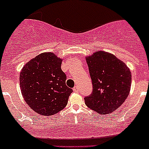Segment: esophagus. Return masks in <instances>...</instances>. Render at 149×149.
<instances>
[{
    "label": "esophagus",
    "instance_id": "esophagus-1",
    "mask_svg": "<svg viewBox=\"0 0 149 149\" xmlns=\"http://www.w3.org/2000/svg\"><path fill=\"white\" fill-rule=\"evenodd\" d=\"M73 91L74 92V93H79V88L77 87V86H75V87H74L73 89Z\"/></svg>",
    "mask_w": 149,
    "mask_h": 149
}]
</instances>
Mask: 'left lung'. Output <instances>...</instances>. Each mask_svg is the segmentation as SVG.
Segmentation results:
<instances>
[{
	"mask_svg": "<svg viewBox=\"0 0 149 149\" xmlns=\"http://www.w3.org/2000/svg\"><path fill=\"white\" fill-rule=\"evenodd\" d=\"M93 93L85 97V104L100 114L110 113L121 106L128 96L131 73L126 64L112 54L97 51L86 56Z\"/></svg>",
	"mask_w": 149,
	"mask_h": 149,
	"instance_id": "obj_1",
	"label": "left lung"
}]
</instances>
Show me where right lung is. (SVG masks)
Wrapping results in <instances>:
<instances>
[{"label": "right lung", "mask_w": 149, "mask_h": 149, "mask_svg": "<svg viewBox=\"0 0 149 149\" xmlns=\"http://www.w3.org/2000/svg\"><path fill=\"white\" fill-rule=\"evenodd\" d=\"M62 59L51 52L38 55L21 71L20 88L26 103L42 116H51L65 108L72 89L65 85Z\"/></svg>", "instance_id": "add662e5"}]
</instances>
